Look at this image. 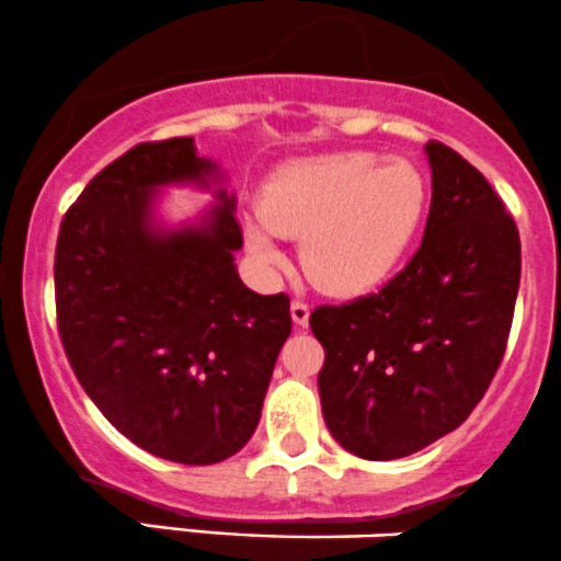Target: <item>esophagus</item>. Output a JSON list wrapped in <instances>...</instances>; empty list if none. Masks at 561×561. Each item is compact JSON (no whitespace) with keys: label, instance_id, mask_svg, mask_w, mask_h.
I'll return each mask as SVG.
<instances>
[{"label":"esophagus","instance_id":"34e87169","mask_svg":"<svg viewBox=\"0 0 561 561\" xmlns=\"http://www.w3.org/2000/svg\"><path fill=\"white\" fill-rule=\"evenodd\" d=\"M291 320L301 328L307 325V322H309V305H307V301H299V299L291 301Z\"/></svg>","mask_w":561,"mask_h":561}]
</instances>
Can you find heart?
<instances>
[{
    "mask_svg": "<svg viewBox=\"0 0 561 561\" xmlns=\"http://www.w3.org/2000/svg\"><path fill=\"white\" fill-rule=\"evenodd\" d=\"M427 207V183L404 157L335 151L288 164L262 191L260 220L243 226L249 254L283 265L280 239H301V267L325 294L380 286L410 252Z\"/></svg>",
    "mask_w": 561,
    "mask_h": 561,
    "instance_id": "heart-1",
    "label": "heart"
}]
</instances>
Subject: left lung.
<instances>
[{
    "label": "left lung",
    "instance_id": "8db88e82",
    "mask_svg": "<svg viewBox=\"0 0 561 561\" xmlns=\"http://www.w3.org/2000/svg\"><path fill=\"white\" fill-rule=\"evenodd\" d=\"M433 199L423 243L397 278L318 307L322 417L346 451L410 457L457 431L502 365L519 288V233L465 157L425 144Z\"/></svg>",
    "mask_w": 561,
    "mask_h": 561
}]
</instances>
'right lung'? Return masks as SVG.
Masks as SVG:
<instances>
[{
    "instance_id": "right-lung-1",
    "label": "right lung",
    "mask_w": 561,
    "mask_h": 561,
    "mask_svg": "<svg viewBox=\"0 0 561 561\" xmlns=\"http://www.w3.org/2000/svg\"><path fill=\"white\" fill-rule=\"evenodd\" d=\"M194 138L138 144L83 188L55 252L57 322L78 383L144 451L215 465L254 436L288 296L236 270V194ZM168 187L209 190L191 221L161 217Z\"/></svg>"
}]
</instances>
